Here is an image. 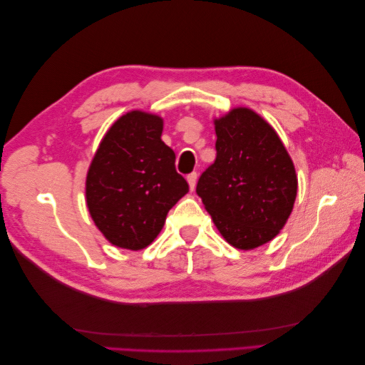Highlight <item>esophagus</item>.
I'll return each mask as SVG.
<instances>
[{
  "instance_id": "1",
  "label": "esophagus",
  "mask_w": 365,
  "mask_h": 365,
  "mask_svg": "<svg viewBox=\"0 0 365 365\" xmlns=\"http://www.w3.org/2000/svg\"><path fill=\"white\" fill-rule=\"evenodd\" d=\"M187 180H188V183H190V188H191V191L196 188V182H197V174L196 173H191V174H188L187 175Z\"/></svg>"
}]
</instances>
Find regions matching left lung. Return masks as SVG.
<instances>
[{"mask_svg":"<svg viewBox=\"0 0 365 365\" xmlns=\"http://www.w3.org/2000/svg\"><path fill=\"white\" fill-rule=\"evenodd\" d=\"M216 160L196 192L229 245L254 250L273 240L293 210L298 178L274 128L250 108L215 119Z\"/></svg>","mask_w":365,"mask_h":365,"instance_id":"obj_1","label":"left lung"}]
</instances>
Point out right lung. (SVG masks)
<instances>
[{"mask_svg":"<svg viewBox=\"0 0 365 365\" xmlns=\"http://www.w3.org/2000/svg\"><path fill=\"white\" fill-rule=\"evenodd\" d=\"M161 133L160 115L123 114L106 131L88 170L91 218L108 242L123 250L149 246L168 212L190 190Z\"/></svg>","mask_w":365,"mask_h":365,"instance_id":"right-lung-1","label":"right lung"}]
</instances>
